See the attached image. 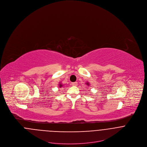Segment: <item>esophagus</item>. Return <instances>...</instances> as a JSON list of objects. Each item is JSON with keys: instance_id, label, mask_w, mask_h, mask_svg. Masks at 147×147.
Instances as JSON below:
<instances>
[{"instance_id": "esophagus-1", "label": "esophagus", "mask_w": 147, "mask_h": 147, "mask_svg": "<svg viewBox=\"0 0 147 147\" xmlns=\"http://www.w3.org/2000/svg\"><path fill=\"white\" fill-rule=\"evenodd\" d=\"M72 85L73 86H77L78 85V83L77 82H74V83H72Z\"/></svg>"}]
</instances>
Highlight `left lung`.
Segmentation results:
<instances>
[{"label":"left lung","instance_id":"1","mask_svg":"<svg viewBox=\"0 0 147 147\" xmlns=\"http://www.w3.org/2000/svg\"><path fill=\"white\" fill-rule=\"evenodd\" d=\"M86 85H89V83H88V82H87V83H86Z\"/></svg>","mask_w":147,"mask_h":147}]
</instances>
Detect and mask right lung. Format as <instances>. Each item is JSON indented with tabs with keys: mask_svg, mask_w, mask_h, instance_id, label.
I'll list each match as a JSON object with an SVG mask.
<instances>
[{
	"mask_svg": "<svg viewBox=\"0 0 147 147\" xmlns=\"http://www.w3.org/2000/svg\"><path fill=\"white\" fill-rule=\"evenodd\" d=\"M62 86H63V85L61 84V83H59V88H61V87H62Z\"/></svg>",
	"mask_w": 147,
	"mask_h": 147,
	"instance_id": "add662e5",
	"label": "right lung"
}]
</instances>
